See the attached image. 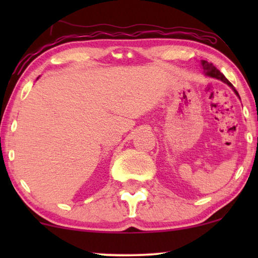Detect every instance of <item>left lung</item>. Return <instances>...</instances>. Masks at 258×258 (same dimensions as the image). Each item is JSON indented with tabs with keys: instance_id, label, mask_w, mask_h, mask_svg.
Segmentation results:
<instances>
[{
	"instance_id": "obj_1",
	"label": "left lung",
	"mask_w": 258,
	"mask_h": 258,
	"mask_svg": "<svg viewBox=\"0 0 258 258\" xmlns=\"http://www.w3.org/2000/svg\"><path fill=\"white\" fill-rule=\"evenodd\" d=\"M201 67H202V68H203L204 75L209 76V77H213V79L220 80V81H222V82H224L225 84H228V86L230 87L232 90H234V93L237 95V97L239 98V95L237 93V90L235 89L234 86H232V84L229 82L227 79H225V76L223 75V74H222L220 70H218L216 67L213 64V63H209L208 61H204V59H202V61H201ZM239 100H241V98H239Z\"/></svg>"
}]
</instances>
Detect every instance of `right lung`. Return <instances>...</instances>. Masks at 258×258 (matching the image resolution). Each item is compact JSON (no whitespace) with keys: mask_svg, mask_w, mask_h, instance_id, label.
<instances>
[{"mask_svg":"<svg viewBox=\"0 0 258 258\" xmlns=\"http://www.w3.org/2000/svg\"><path fill=\"white\" fill-rule=\"evenodd\" d=\"M37 79H38V77H37Z\"/></svg>","mask_w":258,"mask_h":258,"instance_id":"obj_1","label":"right lung"}]
</instances>
